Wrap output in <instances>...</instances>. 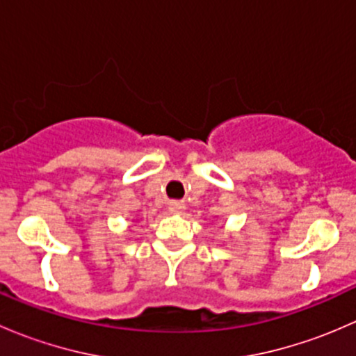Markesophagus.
I'll return each mask as SVG.
<instances>
[{
    "mask_svg": "<svg viewBox=\"0 0 356 356\" xmlns=\"http://www.w3.org/2000/svg\"><path fill=\"white\" fill-rule=\"evenodd\" d=\"M168 210H170V213H184L186 203L184 201H170V204H168Z\"/></svg>",
    "mask_w": 356,
    "mask_h": 356,
    "instance_id": "obj_1",
    "label": "esophagus"
}]
</instances>
